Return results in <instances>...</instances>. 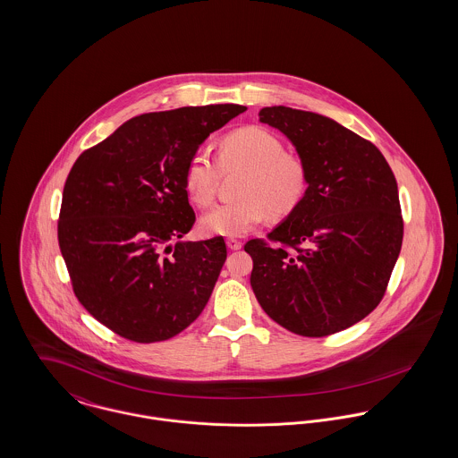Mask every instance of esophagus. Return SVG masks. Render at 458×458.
I'll return each instance as SVG.
<instances>
[{"instance_id":"esophagus-1","label":"esophagus","mask_w":458,"mask_h":458,"mask_svg":"<svg viewBox=\"0 0 458 458\" xmlns=\"http://www.w3.org/2000/svg\"><path fill=\"white\" fill-rule=\"evenodd\" d=\"M226 246H228V249H232V250H239V249H242V242L230 237V239H226Z\"/></svg>"}]
</instances>
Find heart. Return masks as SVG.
I'll use <instances>...</instances> for the list:
<instances>
[{
	"label": "heart",
	"mask_w": 458,
	"mask_h": 458,
	"mask_svg": "<svg viewBox=\"0 0 458 458\" xmlns=\"http://www.w3.org/2000/svg\"><path fill=\"white\" fill-rule=\"evenodd\" d=\"M221 169H244L241 199L217 204L200 217L208 235L241 237L270 214L284 217L294 211L307 191L305 164L284 151L281 140L263 127H244L219 144ZM219 165L208 148L197 149L186 167V191L199 204H211Z\"/></svg>",
	"instance_id": "obj_1"
}]
</instances>
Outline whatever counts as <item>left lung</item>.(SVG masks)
Returning <instances> with one entry per match:
<instances>
[{
	"label": "left lung",
	"instance_id": "left-lung-1",
	"mask_svg": "<svg viewBox=\"0 0 458 458\" xmlns=\"http://www.w3.org/2000/svg\"><path fill=\"white\" fill-rule=\"evenodd\" d=\"M259 122L291 141L309 181L300 206L268 235L284 246H244L250 287L282 327L316 338L338 333L384 298L403 244L395 177L375 144L324 114L268 106Z\"/></svg>",
	"mask_w": 458,
	"mask_h": 458
}]
</instances>
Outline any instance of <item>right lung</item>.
I'll return each instance as SVG.
<instances>
[{
	"instance_id": "1",
	"label": "right lung",
	"mask_w": 458,
	"mask_h": 458,
	"mask_svg": "<svg viewBox=\"0 0 458 458\" xmlns=\"http://www.w3.org/2000/svg\"><path fill=\"white\" fill-rule=\"evenodd\" d=\"M246 109L144 113L74 162L59 246L76 298L116 335L138 344L169 340L208 305L226 246L223 237L181 241L195 223L184 176L209 134Z\"/></svg>"
}]
</instances>
